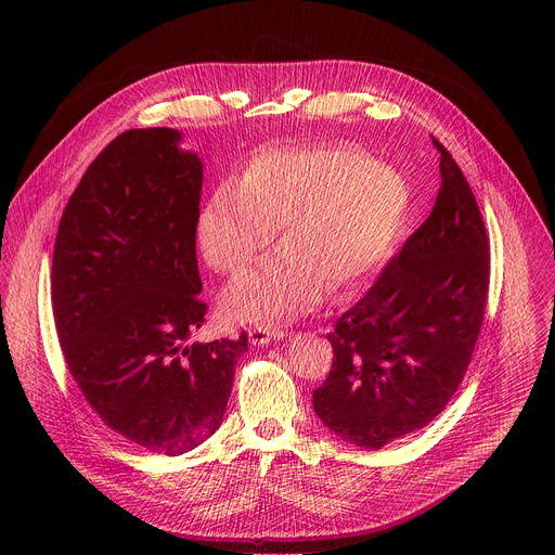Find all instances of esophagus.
Masks as SVG:
<instances>
[{"mask_svg": "<svg viewBox=\"0 0 555 555\" xmlns=\"http://www.w3.org/2000/svg\"><path fill=\"white\" fill-rule=\"evenodd\" d=\"M285 336V330L283 327H276V325H266V323H259V325H253L248 330V338L253 345H268L272 340H281Z\"/></svg>", "mask_w": 555, "mask_h": 555, "instance_id": "obj_1", "label": "esophagus"}]
</instances>
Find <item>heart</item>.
I'll return each instance as SVG.
<instances>
[{"label":"heart","mask_w":555,"mask_h":555,"mask_svg":"<svg viewBox=\"0 0 555 555\" xmlns=\"http://www.w3.org/2000/svg\"><path fill=\"white\" fill-rule=\"evenodd\" d=\"M411 206L406 180L351 144L259 151L244 180H223L202 206L206 261L242 274L276 236L281 253L223 294L234 321L287 319L366 276L398 240Z\"/></svg>","instance_id":"heart-1"}]
</instances>
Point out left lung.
<instances>
[{
    "label": "left lung",
    "instance_id": "left-lung-1",
    "mask_svg": "<svg viewBox=\"0 0 555 555\" xmlns=\"http://www.w3.org/2000/svg\"><path fill=\"white\" fill-rule=\"evenodd\" d=\"M439 151L428 219L371 289L336 321L334 362L313 411L366 450L428 426L456 392L477 347L490 287V242L465 176Z\"/></svg>",
    "mask_w": 555,
    "mask_h": 555
}]
</instances>
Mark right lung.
<instances>
[{
	"label": "right lung",
	"mask_w": 555,
	"mask_h": 555,
	"mask_svg": "<svg viewBox=\"0 0 555 555\" xmlns=\"http://www.w3.org/2000/svg\"><path fill=\"white\" fill-rule=\"evenodd\" d=\"M169 127L114 138L56 230L52 311L67 369L107 428L151 452L193 450L221 424L236 340L186 345L204 325L195 255L202 163Z\"/></svg>",
	"instance_id": "obj_1"
}]
</instances>
